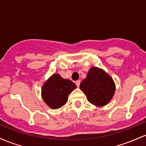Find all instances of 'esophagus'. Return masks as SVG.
I'll return each mask as SVG.
<instances>
[{"label":"esophagus","mask_w":146,"mask_h":146,"mask_svg":"<svg viewBox=\"0 0 146 146\" xmlns=\"http://www.w3.org/2000/svg\"><path fill=\"white\" fill-rule=\"evenodd\" d=\"M75 84H76V86H78V87L80 86V80H77V81L75 82Z\"/></svg>","instance_id":"esophagus-1"}]
</instances>
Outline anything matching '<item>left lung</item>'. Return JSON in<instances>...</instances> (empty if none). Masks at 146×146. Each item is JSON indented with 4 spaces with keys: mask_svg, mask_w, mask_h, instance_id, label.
<instances>
[{
    "mask_svg": "<svg viewBox=\"0 0 146 146\" xmlns=\"http://www.w3.org/2000/svg\"><path fill=\"white\" fill-rule=\"evenodd\" d=\"M80 89L86 94L90 103L103 106L113 98L115 86L113 79L103 70L92 67L86 78L80 84Z\"/></svg>",
    "mask_w": 146,
    "mask_h": 146,
    "instance_id": "8db88e82",
    "label": "left lung"
}]
</instances>
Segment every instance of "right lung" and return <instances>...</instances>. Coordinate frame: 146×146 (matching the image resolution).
Wrapping results in <instances>:
<instances>
[{
  "mask_svg": "<svg viewBox=\"0 0 146 146\" xmlns=\"http://www.w3.org/2000/svg\"><path fill=\"white\" fill-rule=\"evenodd\" d=\"M76 88L73 82L65 80L60 75L54 74L42 87V98L50 108L56 109L66 103L68 96Z\"/></svg>",
  "mask_w": 146,
  "mask_h": 146,
  "instance_id": "1",
  "label": "right lung"
}]
</instances>
